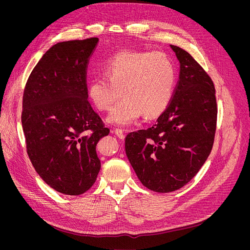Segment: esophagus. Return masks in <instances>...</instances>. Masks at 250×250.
Segmentation results:
<instances>
[{"instance_id": "1", "label": "esophagus", "mask_w": 250, "mask_h": 250, "mask_svg": "<svg viewBox=\"0 0 250 250\" xmlns=\"http://www.w3.org/2000/svg\"><path fill=\"white\" fill-rule=\"evenodd\" d=\"M113 132H114V134H115L118 138H120L121 140H124V139H125V132H124L123 129H121V128H115V129L113 130Z\"/></svg>"}]
</instances>
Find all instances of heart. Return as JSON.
Listing matches in <instances>:
<instances>
[{"instance_id": "1", "label": "heart", "mask_w": 250, "mask_h": 250, "mask_svg": "<svg viewBox=\"0 0 250 250\" xmlns=\"http://www.w3.org/2000/svg\"><path fill=\"white\" fill-rule=\"evenodd\" d=\"M101 73L105 80H91L87 93L99 111L110 110L120 96L124 97L107 116L114 125H128L142 114L159 116L171 100L174 65L161 50L121 51L103 63Z\"/></svg>"}]
</instances>
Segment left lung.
Returning <instances> with one entry per match:
<instances>
[{
    "mask_svg": "<svg viewBox=\"0 0 250 250\" xmlns=\"http://www.w3.org/2000/svg\"><path fill=\"white\" fill-rule=\"evenodd\" d=\"M170 46L180 63L173 97L152 127L125 142L138 178L156 192L177 190L195 176L212 151L217 124L212 79L188 51Z\"/></svg>",
    "mask_w": 250,
    "mask_h": 250,
    "instance_id": "left-lung-1",
    "label": "left lung"
}]
</instances>
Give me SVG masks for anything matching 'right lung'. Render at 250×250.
Masks as SVG:
<instances>
[{"mask_svg":"<svg viewBox=\"0 0 250 250\" xmlns=\"http://www.w3.org/2000/svg\"><path fill=\"white\" fill-rule=\"evenodd\" d=\"M97 37L52 45L26 83L22 127L29 159L38 175L55 190L87 191L101 167L96 145L109 134L91 107L87 67Z\"/></svg>","mask_w":250,"mask_h":250,"instance_id":"add662e5","label":"right lung"}]
</instances>
